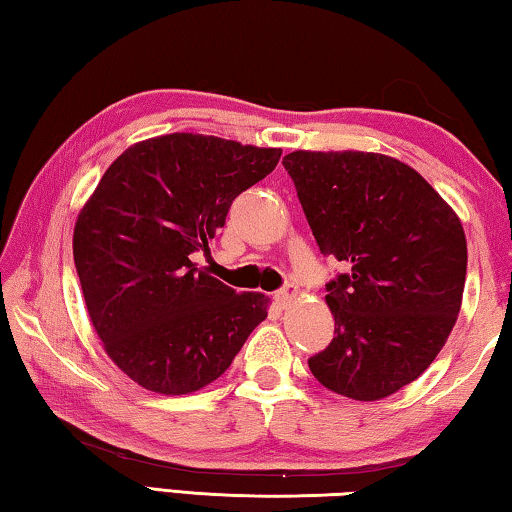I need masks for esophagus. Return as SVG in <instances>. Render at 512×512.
<instances>
[{
	"label": "esophagus",
	"instance_id": "34e87169",
	"mask_svg": "<svg viewBox=\"0 0 512 512\" xmlns=\"http://www.w3.org/2000/svg\"><path fill=\"white\" fill-rule=\"evenodd\" d=\"M296 293H298V289L296 287H284V289H280V291H275V302L280 307H287L289 302L296 298Z\"/></svg>",
	"mask_w": 512,
	"mask_h": 512
}]
</instances>
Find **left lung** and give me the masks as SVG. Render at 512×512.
I'll use <instances>...</instances> for the list:
<instances>
[{
	"label": "left lung",
	"mask_w": 512,
	"mask_h": 512,
	"mask_svg": "<svg viewBox=\"0 0 512 512\" xmlns=\"http://www.w3.org/2000/svg\"><path fill=\"white\" fill-rule=\"evenodd\" d=\"M325 257L345 266L325 284L334 339L309 359L329 391L381 400L418 379L461 311L463 225L418 171L363 151L284 155Z\"/></svg>",
	"instance_id": "8db88e82"
}]
</instances>
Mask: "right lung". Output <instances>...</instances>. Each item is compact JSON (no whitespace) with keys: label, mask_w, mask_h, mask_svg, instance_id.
I'll use <instances>...</instances> for the list:
<instances>
[{"label":"right lung","mask_w":512,"mask_h":512,"mask_svg":"<svg viewBox=\"0 0 512 512\" xmlns=\"http://www.w3.org/2000/svg\"><path fill=\"white\" fill-rule=\"evenodd\" d=\"M280 149L173 133L110 164L76 219L74 264L108 357L146 391L212 384L266 318L264 293H237L192 255L210 253L235 198L266 178Z\"/></svg>","instance_id":"right-lung-1"}]
</instances>
